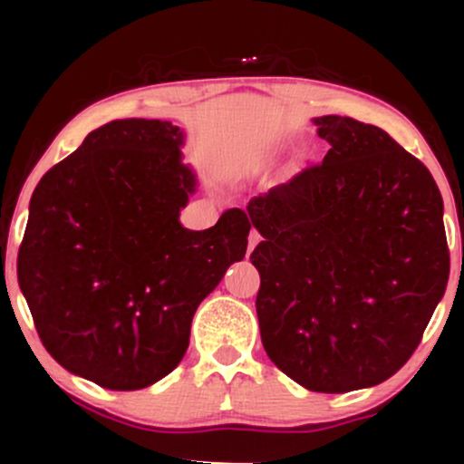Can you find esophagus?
I'll return each instance as SVG.
<instances>
[{
  "label": "esophagus",
  "mask_w": 464,
  "mask_h": 464,
  "mask_svg": "<svg viewBox=\"0 0 464 464\" xmlns=\"http://www.w3.org/2000/svg\"><path fill=\"white\" fill-rule=\"evenodd\" d=\"M259 242H262V236H259V233L253 228V231H250V236H248V253H253V248L257 246Z\"/></svg>",
  "instance_id": "34e87169"
}]
</instances>
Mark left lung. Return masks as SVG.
I'll list each match as a JSON object with an SVG mask.
<instances>
[{
	"label": "left lung",
	"mask_w": 464,
	"mask_h": 464,
	"mask_svg": "<svg viewBox=\"0 0 464 464\" xmlns=\"http://www.w3.org/2000/svg\"><path fill=\"white\" fill-rule=\"evenodd\" d=\"M312 121L332 146L323 161L246 207L264 236L255 307L276 369L307 391L349 392L395 375L443 299V198L386 130Z\"/></svg>",
	"instance_id": "obj_1"
}]
</instances>
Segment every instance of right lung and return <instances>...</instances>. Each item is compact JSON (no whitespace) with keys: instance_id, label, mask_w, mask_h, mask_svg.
I'll return each instance as SVG.
<instances>
[{"instance_id":"add662e5","label":"right lung","mask_w":464,"mask_h":464,"mask_svg":"<svg viewBox=\"0 0 464 464\" xmlns=\"http://www.w3.org/2000/svg\"><path fill=\"white\" fill-rule=\"evenodd\" d=\"M183 143L172 121H109L30 198L17 276L36 332L63 369L109 391L177 369L202 299L246 255L242 209L205 231L180 225L198 188Z\"/></svg>"}]
</instances>
